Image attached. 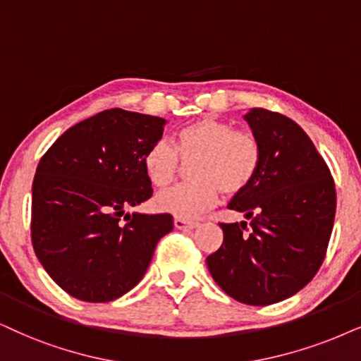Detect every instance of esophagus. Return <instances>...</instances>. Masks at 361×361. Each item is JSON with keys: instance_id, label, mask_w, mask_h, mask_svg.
<instances>
[{"instance_id": "1", "label": "esophagus", "mask_w": 361, "mask_h": 361, "mask_svg": "<svg viewBox=\"0 0 361 361\" xmlns=\"http://www.w3.org/2000/svg\"><path fill=\"white\" fill-rule=\"evenodd\" d=\"M196 226H198V221L185 220V218H175V228H178V230H193Z\"/></svg>"}]
</instances>
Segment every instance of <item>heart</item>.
Wrapping results in <instances>:
<instances>
[{
    "label": "heart",
    "instance_id": "obj_1",
    "mask_svg": "<svg viewBox=\"0 0 361 361\" xmlns=\"http://www.w3.org/2000/svg\"><path fill=\"white\" fill-rule=\"evenodd\" d=\"M180 159H195V181L161 191L154 207L178 218H196L218 203L220 191L235 196L252 185L262 163V148L252 133L235 131L230 123L204 116L178 131L175 147L158 140L145 152L148 180L158 188L170 186L181 170Z\"/></svg>",
    "mask_w": 361,
    "mask_h": 361
}]
</instances>
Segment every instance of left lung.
I'll list each match as a JSON object with an SVG mask.
<instances>
[{"label":"left lung","mask_w":361,"mask_h":361,"mask_svg":"<svg viewBox=\"0 0 361 361\" xmlns=\"http://www.w3.org/2000/svg\"><path fill=\"white\" fill-rule=\"evenodd\" d=\"M262 148L252 185L228 208L248 221L221 223L223 243L207 258L236 302L264 307L298 293L322 267L336 209L325 159L293 120L252 108L243 116Z\"/></svg>","instance_id":"1"}]
</instances>
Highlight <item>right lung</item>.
I'll return each instance as SVG.
<instances>
[{
	"instance_id": "right-lung-1",
	"label": "right lung",
	"mask_w": 361,
	"mask_h": 361,
	"mask_svg": "<svg viewBox=\"0 0 361 361\" xmlns=\"http://www.w3.org/2000/svg\"><path fill=\"white\" fill-rule=\"evenodd\" d=\"M166 120L113 108L66 130L36 168L31 241L58 286L90 303L111 302L141 281L168 213H126L153 195L145 152Z\"/></svg>"
}]
</instances>
